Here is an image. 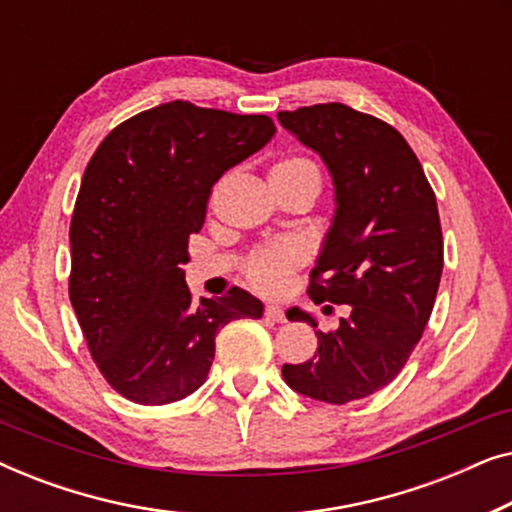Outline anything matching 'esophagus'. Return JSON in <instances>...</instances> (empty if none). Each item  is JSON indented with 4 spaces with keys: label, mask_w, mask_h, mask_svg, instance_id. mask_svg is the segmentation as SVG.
Instances as JSON below:
<instances>
[{
    "label": "esophagus",
    "mask_w": 512,
    "mask_h": 512,
    "mask_svg": "<svg viewBox=\"0 0 512 512\" xmlns=\"http://www.w3.org/2000/svg\"><path fill=\"white\" fill-rule=\"evenodd\" d=\"M265 317H268L270 321H277V324H284L286 321V314L279 305H265Z\"/></svg>",
    "instance_id": "esophagus-1"
}]
</instances>
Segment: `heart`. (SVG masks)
I'll return each instance as SVG.
<instances>
[{"instance_id":"b5f03b06","label":"heart","mask_w":512,"mask_h":512,"mask_svg":"<svg viewBox=\"0 0 512 512\" xmlns=\"http://www.w3.org/2000/svg\"><path fill=\"white\" fill-rule=\"evenodd\" d=\"M270 179H310L321 184L319 167L310 158L289 156L272 165ZM300 265V251L291 244H272V247L256 249L247 256L242 270L247 282L263 293H279L291 282V275Z\"/></svg>"}]
</instances>
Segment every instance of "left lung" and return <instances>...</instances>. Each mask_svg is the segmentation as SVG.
<instances>
[{
	"label": "left lung",
	"mask_w": 512,
	"mask_h": 512,
	"mask_svg": "<svg viewBox=\"0 0 512 512\" xmlns=\"http://www.w3.org/2000/svg\"><path fill=\"white\" fill-rule=\"evenodd\" d=\"M277 118L324 158L335 184L338 209L307 293L317 305H349L338 331L317 333L314 359L284 363L282 375L298 394L345 405L387 387L429 324L443 275L436 193L410 144L380 118L340 102ZM289 319L317 328L300 310Z\"/></svg>",
	"instance_id": "obj_1"
}]
</instances>
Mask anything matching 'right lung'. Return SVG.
Here are the masks:
<instances>
[{"label": "right lung", "mask_w": 512, "mask_h": 512, "mask_svg": "<svg viewBox=\"0 0 512 512\" xmlns=\"http://www.w3.org/2000/svg\"><path fill=\"white\" fill-rule=\"evenodd\" d=\"M275 130L270 116L174 100L116 125L90 158L69 226V300L95 366L128 401L193 394L207 380L216 333L263 314L237 286L193 303L181 265L212 186Z\"/></svg>", "instance_id": "obj_1"}]
</instances>
